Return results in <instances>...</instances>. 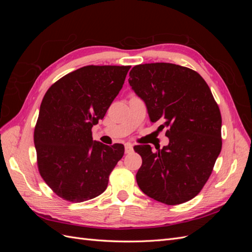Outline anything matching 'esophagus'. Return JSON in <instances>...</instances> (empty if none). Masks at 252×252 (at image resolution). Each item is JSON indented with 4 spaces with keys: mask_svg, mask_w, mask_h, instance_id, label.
<instances>
[{
    "mask_svg": "<svg viewBox=\"0 0 252 252\" xmlns=\"http://www.w3.org/2000/svg\"><path fill=\"white\" fill-rule=\"evenodd\" d=\"M132 150H133L132 144L130 143L125 144V154H130V152H132Z\"/></svg>",
    "mask_w": 252,
    "mask_h": 252,
    "instance_id": "esophagus-1",
    "label": "esophagus"
}]
</instances>
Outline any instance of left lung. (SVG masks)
Returning a JSON list of instances; mask_svg holds the SVG:
<instances>
[{
  "label": "left lung",
  "mask_w": 252,
  "mask_h": 252,
  "mask_svg": "<svg viewBox=\"0 0 252 252\" xmlns=\"http://www.w3.org/2000/svg\"><path fill=\"white\" fill-rule=\"evenodd\" d=\"M128 82L151 123L162 124L158 130L168 129L167 146L134 147L143 159L135 175L140 189L167 205L193 199L222 149V118L209 86L196 71L171 63L136 65Z\"/></svg>",
  "instance_id": "left-lung-1"
}]
</instances>
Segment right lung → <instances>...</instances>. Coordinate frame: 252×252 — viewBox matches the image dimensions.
<instances>
[{
	"label": "right lung",
	"mask_w": 252,
	"mask_h": 252,
	"mask_svg": "<svg viewBox=\"0 0 252 252\" xmlns=\"http://www.w3.org/2000/svg\"><path fill=\"white\" fill-rule=\"evenodd\" d=\"M130 66H85L60 79L45 94L34 128L37 167L45 183L62 199L88 201L107 188L124 145L93 140L123 87Z\"/></svg>",
	"instance_id": "add662e5"
}]
</instances>
